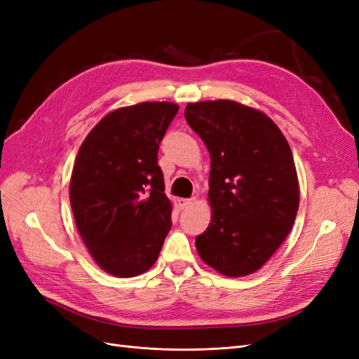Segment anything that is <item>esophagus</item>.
<instances>
[{
    "instance_id": "obj_1",
    "label": "esophagus",
    "mask_w": 359,
    "mask_h": 359,
    "mask_svg": "<svg viewBox=\"0 0 359 359\" xmlns=\"http://www.w3.org/2000/svg\"><path fill=\"white\" fill-rule=\"evenodd\" d=\"M193 198L191 199H187V198H180L178 199V206H180V208L181 210H184V208H187V206H190L191 203H193Z\"/></svg>"
}]
</instances>
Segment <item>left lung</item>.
Wrapping results in <instances>:
<instances>
[{
    "instance_id": "1",
    "label": "left lung",
    "mask_w": 359,
    "mask_h": 359,
    "mask_svg": "<svg viewBox=\"0 0 359 359\" xmlns=\"http://www.w3.org/2000/svg\"><path fill=\"white\" fill-rule=\"evenodd\" d=\"M186 119L210 151L211 223L201 259L227 277L257 271L289 235L299 205L295 163L273 119L232 100L189 103Z\"/></svg>"
}]
</instances>
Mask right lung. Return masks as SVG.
Instances as JSON below:
<instances>
[{
    "mask_svg": "<svg viewBox=\"0 0 359 359\" xmlns=\"http://www.w3.org/2000/svg\"><path fill=\"white\" fill-rule=\"evenodd\" d=\"M178 109L175 103L145 102L107 114L76 157L74 222L97 265L115 277L153 266L170 231L172 205L157 154Z\"/></svg>",
    "mask_w": 359,
    "mask_h": 359,
    "instance_id": "right-lung-1",
    "label": "right lung"
}]
</instances>
